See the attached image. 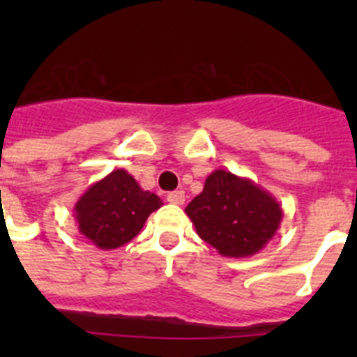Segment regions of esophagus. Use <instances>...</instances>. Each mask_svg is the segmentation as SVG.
<instances>
[{"label": "esophagus", "mask_w": 357, "mask_h": 357, "mask_svg": "<svg viewBox=\"0 0 357 357\" xmlns=\"http://www.w3.org/2000/svg\"><path fill=\"white\" fill-rule=\"evenodd\" d=\"M166 200H168L169 204H175V206H182L185 200V195L184 191H172V193H168Z\"/></svg>", "instance_id": "1"}]
</instances>
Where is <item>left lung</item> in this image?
Instances as JSON below:
<instances>
[{
	"label": "left lung",
	"instance_id": "8db88e82",
	"mask_svg": "<svg viewBox=\"0 0 357 357\" xmlns=\"http://www.w3.org/2000/svg\"><path fill=\"white\" fill-rule=\"evenodd\" d=\"M197 234L220 255L250 257L268 245L282 222V207L250 178L214 169L204 191L185 207Z\"/></svg>",
	"mask_w": 357,
	"mask_h": 357
}]
</instances>
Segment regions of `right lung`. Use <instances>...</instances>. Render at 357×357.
Here are the masks:
<instances>
[{
	"label": "right lung",
	"mask_w": 357,
	"mask_h": 357,
	"mask_svg": "<svg viewBox=\"0 0 357 357\" xmlns=\"http://www.w3.org/2000/svg\"><path fill=\"white\" fill-rule=\"evenodd\" d=\"M162 206L155 193L144 191L125 169H114L94 182L75 204V220L85 239L102 250L132 241L146 218Z\"/></svg>",
	"instance_id": "1"
}]
</instances>
